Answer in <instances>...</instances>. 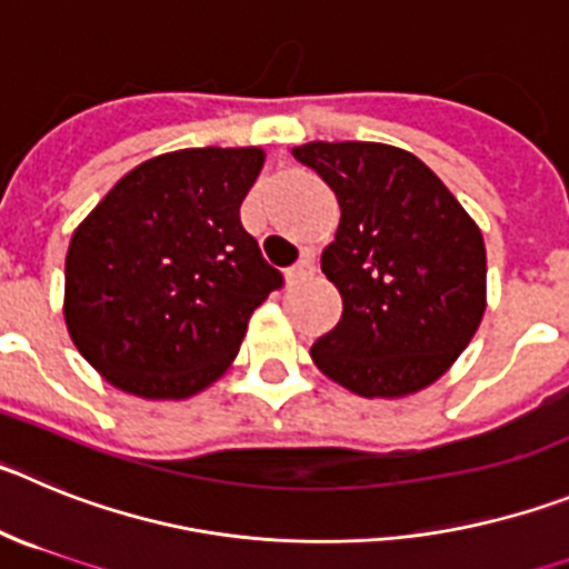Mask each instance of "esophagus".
Returning a JSON list of instances; mask_svg holds the SVG:
<instances>
[{"mask_svg":"<svg viewBox=\"0 0 569 569\" xmlns=\"http://www.w3.org/2000/svg\"><path fill=\"white\" fill-rule=\"evenodd\" d=\"M309 278H315V258L306 252L303 258L297 260L289 272H286V280H289V286H295V283H303V280H309Z\"/></svg>","mask_w":569,"mask_h":569,"instance_id":"obj_1","label":"esophagus"}]
</instances>
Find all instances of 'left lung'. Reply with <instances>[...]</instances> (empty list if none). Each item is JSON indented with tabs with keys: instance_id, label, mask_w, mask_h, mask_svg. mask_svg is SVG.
I'll return each mask as SVG.
<instances>
[{
	"instance_id": "left-lung-1",
	"label": "left lung",
	"mask_w": 569,
	"mask_h": 569,
	"mask_svg": "<svg viewBox=\"0 0 569 569\" xmlns=\"http://www.w3.org/2000/svg\"><path fill=\"white\" fill-rule=\"evenodd\" d=\"M291 156L340 203L320 266L342 317L311 346L322 373L360 397L431 386L485 315V240L417 156L373 141H311Z\"/></svg>"
}]
</instances>
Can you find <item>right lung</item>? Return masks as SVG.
Returning <instances> with one entry per match:
<instances>
[{
    "label": "right lung",
    "instance_id": "add662e5",
    "mask_svg": "<svg viewBox=\"0 0 569 569\" xmlns=\"http://www.w3.org/2000/svg\"><path fill=\"white\" fill-rule=\"evenodd\" d=\"M263 150L198 147L127 172L73 232L64 320L116 388L183 399L229 368L283 274L240 223Z\"/></svg>",
    "mask_w": 569,
    "mask_h": 569
}]
</instances>
